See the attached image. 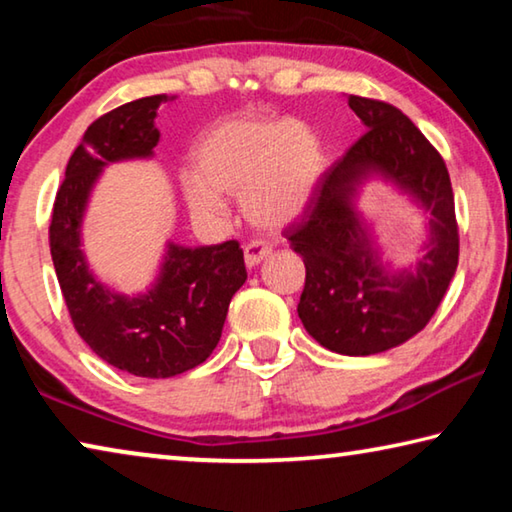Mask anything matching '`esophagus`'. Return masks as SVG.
<instances>
[{
  "label": "esophagus",
  "mask_w": 512,
  "mask_h": 512,
  "mask_svg": "<svg viewBox=\"0 0 512 512\" xmlns=\"http://www.w3.org/2000/svg\"><path fill=\"white\" fill-rule=\"evenodd\" d=\"M268 255H271V246L264 244V241H250V244L244 246V259H246L248 268L257 266Z\"/></svg>",
  "instance_id": "34e87169"
}]
</instances>
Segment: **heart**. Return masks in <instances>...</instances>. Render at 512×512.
Segmentation results:
<instances>
[{
    "mask_svg": "<svg viewBox=\"0 0 512 512\" xmlns=\"http://www.w3.org/2000/svg\"><path fill=\"white\" fill-rule=\"evenodd\" d=\"M198 173H185L183 192L198 216H219L223 194H244V212L262 228H282L305 212L323 171V146L293 119L230 117L201 135Z\"/></svg>",
    "mask_w": 512,
    "mask_h": 512,
    "instance_id": "1",
    "label": "heart"
}]
</instances>
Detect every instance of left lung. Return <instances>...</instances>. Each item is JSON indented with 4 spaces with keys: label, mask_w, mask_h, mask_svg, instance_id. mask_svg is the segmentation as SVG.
I'll return each mask as SVG.
<instances>
[{
    "label": "left lung",
    "mask_w": 512,
    "mask_h": 512,
    "mask_svg": "<svg viewBox=\"0 0 512 512\" xmlns=\"http://www.w3.org/2000/svg\"><path fill=\"white\" fill-rule=\"evenodd\" d=\"M348 106L368 128L318 178L314 194L282 235L305 262L298 316L323 348L368 357L409 341L427 327L458 266V223L445 160L402 110L350 94ZM384 172L432 214L430 253L415 272L391 274L351 210L353 187Z\"/></svg>",
    "instance_id": "obj_1"
}]
</instances>
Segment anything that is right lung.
<instances>
[{
    "label": "right lung",
    "instance_id": "add662e5",
    "mask_svg": "<svg viewBox=\"0 0 512 512\" xmlns=\"http://www.w3.org/2000/svg\"><path fill=\"white\" fill-rule=\"evenodd\" d=\"M167 99H135L92 121L67 162L49 223L51 259L76 332L110 366L151 379L180 375L210 357L230 300L248 277L235 239L169 244L158 284L137 298L101 287L85 266L79 232L94 180L110 162L153 153L160 140L153 119Z\"/></svg>",
    "mask_w": 512,
    "mask_h": 512
}]
</instances>
